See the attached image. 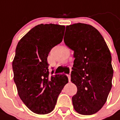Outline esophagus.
Segmentation results:
<instances>
[{
	"label": "esophagus",
	"instance_id": "1",
	"mask_svg": "<svg viewBox=\"0 0 120 120\" xmlns=\"http://www.w3.org/2000/svg\"><path fill=\"white\" fill-rule=\"evenodd\" d=\"M68 80H69V81L70 82V79H71V77H70V75H68Z\"/></svg>",
	"mask_w": 120,
	"mask_h": 120
}]
</instances>
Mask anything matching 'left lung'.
Masks as SVG:
<instances>
[{"instance_id":"1","label":"left lung","mask_w":120,"mask_h":120,"mask_svg":"<svg viewBox=\"0 0 120 120\" xmlns=\"http://www.w3.org/2000/svg\"><path fill=\"white\" fill-rule=\"evenodd\" d=\"M65 33L64 42L74 51L71 81L77 92L72 98L73 106L80 115H93L104 106L112 87L111 53L102 35L92 26H67Z\"/></svg>"}]
</instances>
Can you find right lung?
Wrapping results in <instances>:
<instances>
[{"mask_svg": "<svg viewBox=\"0 0 120 120\" xmlns=\"http://www.w3.org/2000/svg\"><path fill=\"white\" fill-rule=\"evenodd\" d=\"M65 26L39 24L21 39L12 62L18 94L31 111L45 115L53 111L68 79L66 75L50 74L47 61L54 46L62 42ZM53 69V68H52Z\"/></svg>", "mask_w": 120, "mask_h": 120, "instance_id": "1", "label": "right lung"}]
</instances>
